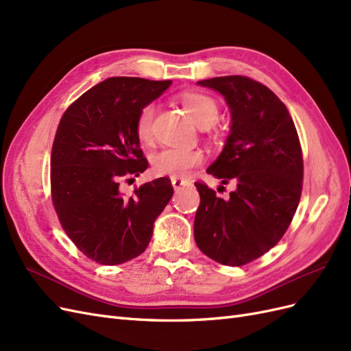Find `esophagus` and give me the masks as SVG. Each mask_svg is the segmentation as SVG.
Wrapping results in <instances>:
<instances>
[{
  "instance_id": "obj_1",
  "label": "esophagus",
  "mask_w": 351,
  "mask_h": 351,
  "mask_svg": "<svg viewBox=\"0 0 351 351\" xmlns=\"http://www.w3.org/2000/svg\"><path fill=\"white\" fill-rule=\"evenodd\" d=\"M186 185H189V182L184 181V179H178V178L172 179V186L175 188V191H179V189H182Z\"/></svg>"
}]
</instances>
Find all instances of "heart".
<instances>
[{
  "instance_id": "b5f03b06",
  "label": "heart",
  "mask_w": 351,
  "mask_h": 351,
  "mask_svg": "<svg viewBox=\"0 0 351 351\" xmlns=\"http://www.w3.org/2000/svg\"><path fill=\"white\" fill-rule=\"evenodd\" d=\"M181 103L186 113L193 117L199 128L215 125L219 117V106L216 99L203 93H185L181 95ZM156 114L154 104H145L139 110L135 131L139 141L148 143L152 138V126ZM204 162V153L198 148H162L152 154V172L156 176L186 178L189 172Z\"/></svg>"
}]
</instances>
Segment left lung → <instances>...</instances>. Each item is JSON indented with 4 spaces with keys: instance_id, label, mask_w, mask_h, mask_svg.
<instances>
[{
    "instance_id": "left-lung-1",
    "label": "left lung",
    "mask_w": 351,
    "mask_h": 351,
    "mask_svg": "<svg viewBox=\"0 0 351 351\" xmlns=\"http://www.w3.org/2000/svg\"><path fill=\"white\" fill-rule=\"evenodd\" d=\"M225 97L231 131L207 173L237 184L229 198L195 182L194 219L198 248L226 266H243L267 253L295 215L303 186V156L285 104L267 86L247 76L198 81Z\"/></svg>"
}]
</instances>
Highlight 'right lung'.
<instances>
[{
  "label": "right lung",
  "instance_id": "obj_1",
  "mask_svg": "<svg viewBox=\"0 0 351 351\" xmlns=\"http://www.w3.org/2000/svg\"><path fill=\"white\" fill-rule=\"evenodd\" d=\"M172 81L108 77L88 89L60 120L51 152V197L75 245L99 265H120L144 253L157 216L173 188L158 178L120 193V181L148 167L135 123L139 110Z\"/></svg>",
  "mask_w": 351,
  "mask_h": 351
}]
</instances>
